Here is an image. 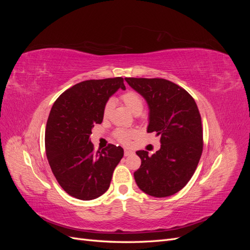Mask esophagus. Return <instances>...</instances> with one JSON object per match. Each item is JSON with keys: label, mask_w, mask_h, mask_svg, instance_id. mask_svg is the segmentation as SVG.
I'll list each match as a JSON object with an SVG mask.
<instances>
[{"label": "esophagus", "mask_w": 250, "mask_h": 250, "mask_svg": "<svg viewBox=\"0 0 250 250\" xmlns=\"http://www.w3.org/2000/svg\"><path fill=\"white\" fill-rule=\"evenodd\" d=\"M134 152L132 150H129V149H125L124 150V155L125 156H128V155H131V154H133Z\"/></svg>", "instance_id": "1"}]
</instances>
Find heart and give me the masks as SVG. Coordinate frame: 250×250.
Segmentation results:
<instances>
[{"label": "heart", "mask_w": 250, "mask_h": 250, "mask_svg": "<svg viewBox=\"0 0 250 250\" xmlns=\"http://www.w3.org/2000/svg\"><path fill=\"white\" fill-rule=\"evenodd\" d=\"M121 99L124 102V104L128 107L131 112H133L134 115H140L143 110V100L139 94H137L135 92H132V90H129V92H126L125 94H123L121 96ZM113 107V102L112 100H108L106 102V104L104 105L103 108V116L106 118L111 109ZM135 132L133 130H125V129H119L116 131L115 137L123 144H127L129 143L130 139L132 137H134Z\"/></svg>", "instance_id": "1"}]
</instances>
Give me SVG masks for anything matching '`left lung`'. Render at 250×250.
Listing matches in <instances>:
<instances>
[{"mask_svg":"<svg viewBox=\"0 0 250 250\" xmlns=\"http://www.w3.org/2000/svg\"><path fill=\"white\" fill-rule=\"evenodd\" d=\"M149 107L147 132L161 135V149L152 155L137 151L142 164L134 172L141 190L153 197L179 192L197 168L203 148L201 117L186 89L162 78H125Z\"/></svg>","mask_w":250,"mask_h":250,"instance_id":"8db88e82","label":"left lung"}]
</instances>
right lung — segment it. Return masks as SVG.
I'll return each mask as SVG.
<instances>
[{"instance_id": "obj_1", "label": "right lung", "mask_w": 250, "mask_h": 250, "mask_svg": "<svg viewBox=\"0 0 250 250\" xmlns=\"http://www.w3.org/2000/svg\"><path fill=\"white\" fill-rule=\"evenodd\" d=\"M119 88L122 77L86 80L66 89L53 104L46 127V154L63 190L80 200L100 197L108 190L112 173L124 150L112 144L94 151L89 135L103 121V108Z\"/></svg>"}]
</instances>
